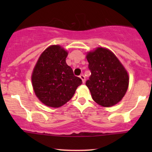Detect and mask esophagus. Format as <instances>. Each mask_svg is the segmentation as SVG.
<instances>
[{
  "label": "esophagus",
  "instance_id": "esophagus-1",
  "mask_svg": "<svg viewBox=\"0 0 152 152\" xmlns=\"http://www.w3.org/2000/svg\"><path fill=\"white\" fill-rule=\"evenodd\" d=\"M79 77H80V79H82V83H85V76H84V75H81L80 76H79Z\"/></svg>",
  "mask_w": 152,
  "mask_h": 152
}]
</instances>
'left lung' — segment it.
I'll list each match as a JSON object with an SVG mask.
<instances>
[{
	"label": "left lung",
	"instance_id": "obj_1",
	"mask_svg": "<svg viewBox=\"0 0 152 152\" xmlns=\"http://www.w3.org/2000/svg\"><path fill=\"white\" fill-rule=\"evenodd\" d=\"M91 71L86 85L93 101L103 107L117 104L125 96L129 76L123 64L110 49L97 47L86 53Z\"/></svg>",
	"mask_w": 152,
	"mask_h": 152
}]
</instances>
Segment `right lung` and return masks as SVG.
<instances>
[{
  "label": "right lung",
  "mask_w": 152,
  "mask_h": 152,
  "mask_svg": "<svg viewBox=\"0 0 152 152\" xmlns=\"http://www.w3.org/2000/svg\"><path fill=\"white\" fill-rule=\"evenodd\" d=\"M68 51L59 45L42 52L33 69L31 84L37 99L47 107L58 108L72 99L82 79L66 63Z\"/></svg>",
  "instance_id": "obj_1"
}]
</instances>
